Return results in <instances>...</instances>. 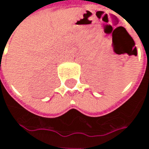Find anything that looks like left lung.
Wrapping results in <instances>:
<instances>
[{"label":"left lung","mask_w":149,"mask_h":149,"mask_svg":"<svg viewBox=\"0 0 149 149\" xmlns=\"http://www.w3.org/2000/svg\"><path fill=\"white\" fill-rule=\"evenodd\" d=\"M135 49H136V48H135Z\"/></svg>","instance_id":"obj_1"}]
</instances>
